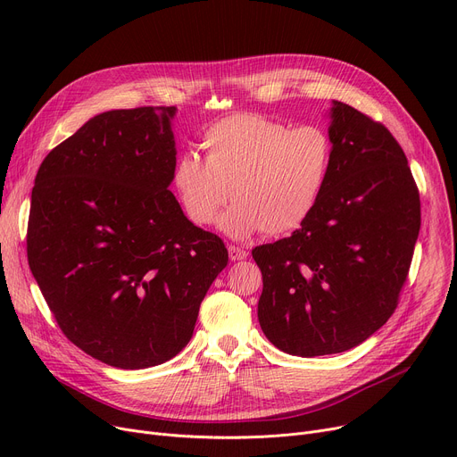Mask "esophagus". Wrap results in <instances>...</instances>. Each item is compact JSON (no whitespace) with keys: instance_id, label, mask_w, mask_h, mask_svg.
<instances>
[{"instance_id":"1","label":"esophagus","mask_w":457,"mask_h":457,"mask_svg":"<svg viewBox=\"0 0 457 457\" xmlns=\"http://www.w3.org/2000/svg\"><path fill=\"white\" fill-rule=\"evenodd\" d=\"M228 252H229V259L231 261H241V259L248 257V252L243 246H237V245H229Z\"/></svg>"}]
</instances>
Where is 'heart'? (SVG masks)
<instances>
[{
    "label": "heart",
    "instance_id": "obj_1",
    "mask_svg": "<svg viewBox=\"0 0 457 457\" xmlns=\"http://www.w3.org/2000/svg\"><path fill=\"white\" fill-rule=\"evenodd\" d=\"M205 159L185 152L174 187L188 219L211 226L229 200L220 228L243 238L300 228L320 202L333 164V140L322 126L291 128L257 112L216 120L202 133Z\"/></svg>",
    "mask_w": 457,
    "mask_h": 457
}]
</instances>
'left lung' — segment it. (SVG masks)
Returning a JSON list of instances; mask_svg holds the SVG:
<instances>
[{
    "mask_svg": "<svg viewBox=\"0 0 457 457\" xmlns=\"http://www.w3.org/2000/svg\"><path fill=\"white\" fill-rule=\"evenodd\" d=\"M329 179L309 219L252 250L257 317L279 350L315 357L367 341L398 305L420 229V196L396 138L333 102Z\"/></svg>",
    "mask_w": 457,
    "mask_h": 457,
    "instance_id": "8db88e82",
    "label": "left lung"
}]
</instances>
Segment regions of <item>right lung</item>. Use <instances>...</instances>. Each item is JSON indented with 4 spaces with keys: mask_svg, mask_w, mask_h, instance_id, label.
<instances>
[{
    "mask_svg": "<svg viewBox=\"0 0 457 457\" xmlns=\"http://www.w3.org/2000/svg\"><path fill=\"white\" fill-rule=\"evenodd\" d=\"M176 107L107 111L42 161L28 261L70 343L116 369H148L192 337L228 265L224 241L192 224L168 190Z\"/></svg>",
    "mask_w": 457,
    "mask_h": 457,
    "instance_id": "1",
    "label": "right lung"
}]
</instances>
